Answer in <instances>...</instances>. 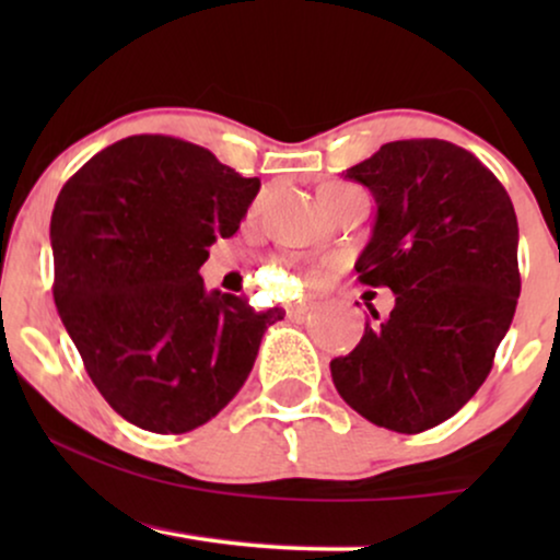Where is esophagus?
I'll list each match as a JSON object with an SVG mask.
<instances>
[{
  "instance_id": "34e87169",
  "label": "esophagus",
  "mask_w": 560,
  "mask_h": 560,
  "mask_svg": "<svg viewBox=\"0 0 560 560\" xmlns=\"http://www.w3.org/2000/svg\"><path fill=\"white\" fill-rule=\"evenodd\" d=\"M308 311H311L308 303H293V305H290V308H288V316H290V318H298V316H305V313H308Z\"/></svg>"
}]
</instances>
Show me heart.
Masks as SVG:
<instances>
[{"label": "heart", "mask_w": 560, "mask_h": 560, "mask_svg": "<svg viewBox=\"0 0 560 560\" xmlns=\"http://www.w3.org/2000/svg\"><path fill=\"white\" fill-rule=\"evenodd\" d=\"M357 190H359V188L347 186V183H328V186L320 188V203L328 206V203L339 201V198H343V196L357 194Z\"/></svg>", "instance_id": "obj_1"}]
</instances>
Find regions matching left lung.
<instances>
[{
    "instance_id": "obj_1",
    "label": "left lung",
    "mask_w": 560,
    "mask_h": 560,
    "mask_svg": "<svg viewBox=\"0 0 560 560\" xmlns=\"http://www.w3.org/2000/svg\"><path fill=\"white\" fill-rule=\"evenodd\" d=\"M377 201L359 282L389 288L362 341L331 362L339 395L397 433L443 423L492 370L520 298L517 217L479 158L446 140L387 142L349 167Z\"/></svg>"
}]
</instances>
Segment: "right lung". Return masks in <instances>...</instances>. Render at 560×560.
Instances as JSON below:
<instances>
[{
    "label": "right lung",
    "instance_id": "add662e5",
    "mask_svg": "<svg viewBox=\"0 0 560 560\" xmlns=\"http://www.w3.org/2000/svg\"><path fill=\"white\" fill-rule=\"evenodd\" d=\"M259 190L213 152L165 135L104 148L58 194L50 219L60 320L104 400L152 433H188L240 393L282 308L206 290L217 236Z\"/></svg>",
    "mask_w": 560,
    "mask_h": 560
}]
</instances>
